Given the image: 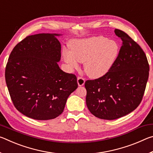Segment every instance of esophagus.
<instances>
[{
	"label": "esophagus",
	"mask_w": 153,
	"mask_h": 153,
	"mask_svg": "<svg viewBox=\"0 0 153 153\" xmlns=\"http://www.w3.org/2000/svg\"><path fill=\"white\" fill-rule=\"evenodd\" d=\"M77 84H78L79 86H84L85 84V79L83 78V77H77Z\"/></svg>",
	"instance_id": "1"
}]
</instances>
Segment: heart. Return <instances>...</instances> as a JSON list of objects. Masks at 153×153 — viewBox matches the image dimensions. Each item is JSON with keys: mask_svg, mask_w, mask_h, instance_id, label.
<instances>
[{"mask_svg": "<svg viewBox=\"0 0 153 153\" xmlns=\"http://www.w3.org/2000/svg\"><path fill=\"white\" fill-rule=\"evenodd\" d=\"M70 51L64 50V61L71 69L84 63V70L91 78H100L108 73L117 61L120 46L115 40L104 36L77 39L69 42Z\"/></svg>", "mask_w": 153, "mask_h": 153, "instance_id": "1", "label": "heart"}]
</instances>
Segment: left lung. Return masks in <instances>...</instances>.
Instances as JSON below:
<instances>
[{"label":"left lung","mask_w":153,"mask_h":153,"mask_svg":"<svg viewBox=\"0 0 153 153\" xmlns=\"http://www.w3.org/2000/svg\"><path fill=\"white\" fill-rule=\"evenodd\" d=\"M115 33L122 40L117 61L103 77L85 82L86 105L92 115L113 120L138 107L149 79V65L140 46L123 31Z\"/></svg>","instance_id":"1"}]
</instances>
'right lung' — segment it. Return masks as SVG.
<instances>
[{
	"label": "right lung",
	"instance_id": "obj_1",
	"mask_svg": "<svg viewBox=\"0 0 153 153\" xmlns=\"http://www.w3.org/2000/svg\"><path fill=\"white\" fill-rule=\"evenodd\" d=\"M61 33L27 36L13 49L5 80L15 108L36 120H53L63 113L77 88V77L61 70Z\"/></svg>",
	"mask_w": 153,
	"mask_h": 153
}]
</instances>
